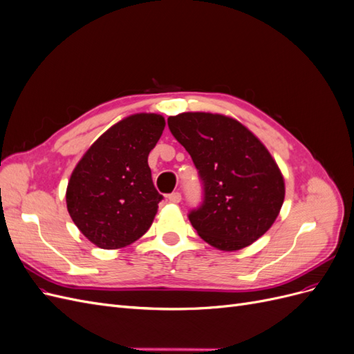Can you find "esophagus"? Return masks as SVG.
Segmentation results:
<instances>
[{
	"label": "esophagus",
	"mask_w": 354,
	"mask_h": 354,
	"mask_svg": "<svg viewBox=\"0 0 354 354\" xmlns=\"http://www.w3.org/2000/svg\"><path fill=\"white\" fill-rule=\"evenodd\" d=\"M168 201L171 203H178L181 201V194H180V192H173V194L168 195Z\"/></svg>",
	"instance_id": "obj_1"
}]
</instances>
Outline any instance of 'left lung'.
<instances>
[{
	"label": "left lung",
	"instance_id": "8db88e82",
	"mask_svg": "<svg viewBox=\"0 0 354 354\" xmlns=\"http://www.w3.org/2000/svg\"><path fill=\"white\" fill-rule=\"evenodd\" d=\"M203 186L201 207L189 212L199 236L221 251H238L272 227L285 198L279 167L266 146L233 118L185 112L168 118Z\"/></svg>",
	"mask_w": 354,
	"mask_h": 354
}]
</instances>
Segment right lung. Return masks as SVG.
Returning <instances> with one entry per match:
<instances>
[{
    "label": "right lung",
    "mask_w": 354,
    "mask_h": 354,
    "mask_svg": "<svg viewBox=\"0 0 354 354\" xmlns=\"http://www.w3.org/2000/svg\"><path fill=\"white\" fill-rule=\"evenodd\" d=\"M164 127L158 113L127 116L103 133L75 167L66 189L69 216L99 248H124L152 226L162 195L153 186L147 156Z\"/></svg>",
    "instance_id": "obj_1"
}]
</instances>
